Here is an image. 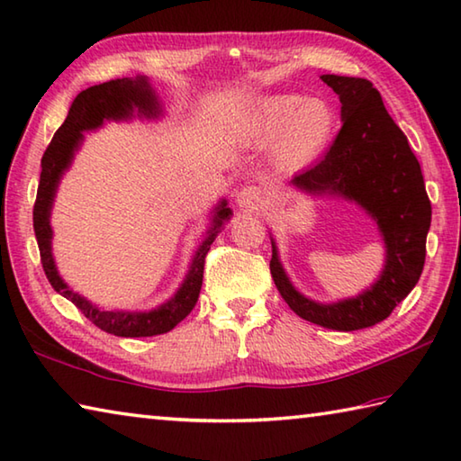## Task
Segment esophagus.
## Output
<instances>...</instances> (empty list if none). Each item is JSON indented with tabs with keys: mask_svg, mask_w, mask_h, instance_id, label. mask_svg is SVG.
Listing matches in <instances>:
<instances>
[{
	"mask_svg": "<svg viewBox=\"0 0 461 461\" xmlns=\"http://www.w3.org/2000/svg\"><path fill=\"white\" fill-rule=\"evenodd\" d=\"M264 191L256 187V185H248L241 187L236 194V203L241 209H248V212H254V209H262L264 207Z\"/></svg>",
	"mask_w": 461,
	"mask_h": 461,
	"instance_id": "1",
	"label": "esophagus"
}]
</instances>
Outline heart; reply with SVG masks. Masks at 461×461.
<instances>
[{
    "instance_id": "b5f03b06",
    "label": "heart",
    "mask_w": 461,
    "mask_h": 461,
    "mask_svg": "<svg viewBox=\"0 0 461 461\" xmlns=\"http://www.w3.org/2000/svg\"><path fill=\"white\" fill-rule=\"evenodd\" d=\"M244 127L252 143H272L270 161L276 169L294 173L311 167L332 145L339 114L324 98L274 92L249 104Z\"/></svg>"
}]
</instances>
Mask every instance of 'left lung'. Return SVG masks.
Returning <instances> with one entry per match:
<instances>
[{"label": "left lung", "mask_w": 461, "mask_h": 461, "mask_svg": "<svg viewBox=\"0 0 461 461\" xmlns=\"http://www.w3.org/2000/svg\"><path fill=\"white\" fill-rule=\"evenodd\" d=\"M340 100L342 127L329 153L290 185L308 195L342 197L369 213L384 244L379 278L358 296L322 304L294 288L272 238L270 272L276 288L300 318L332 330H358L387 318L420 282L431 203L420 161L369 80L322 74Z\"/></svg>", "instance_id": "1"}]
</instances>
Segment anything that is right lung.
Returning <instances> with one entry per match:
<instances>
[{"label":"right lung","instance_id":"right-lung-1","mask_svg":"<svg viewBox=\"0 0 461 461\" xmlns=\"http://www.w3.org/2000/svg\"><path fill=\"white\" fill-rule=\"evenodd\" d=\"M161 114L163 104L147 77L116 78L111 82H103V85L82 90L74 98L68 116H66L62 127L56 131L52 143L48 145L44 157H41L40 185L36 203H33V231H36L46 278L52 284V288L58 294L68 298L92 324H96L100 330L108 334H114V337L135 339L169 332L194 311L203 282L205 256L209 248H212L213 240L217 238V233L221 231L225 221H230L231 217L228 202L221 199L213 209L212 223H209L203 241L195 249L194 258H191L185 280L181 282L179 290L167 303L158 304L153 311H104V308H98L85 296H80L78 292H74L62 280V276L58 274L52 254L54 231L52 225H50V215H52L58 185H60L64 173L70 169L77 150L82 147L85 132L100 129L106 121H131L135 116H139V119H158Z\"/></svg>","mask_w":461,"mask_h":461}]
</instances>
